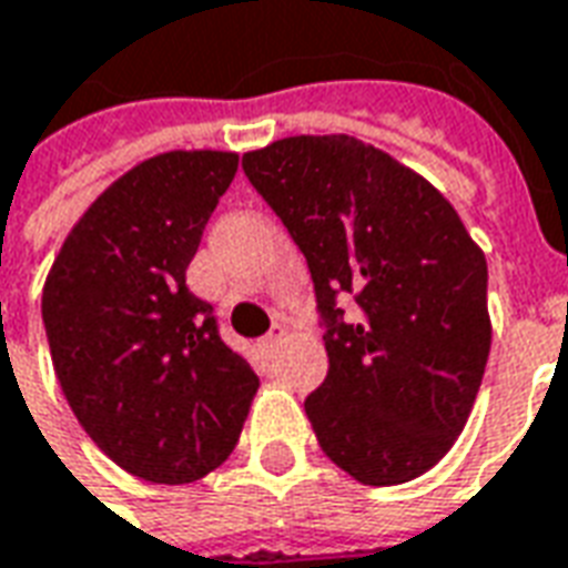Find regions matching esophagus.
Wrapping results in <instances>:
<instances>
[{
    "label": "esophagus",
    "mask_w": 568,
    "mask_h": 568,
    "mask_svg": "<svg viewBox=\"0 0 568 568\" xmlns=\"http://www.w3.org/2000/svg\"><path fill=\"white\" fill-rule=\"evenodd\" d=\"M284 335H287V333H284V326L275 324V326H272V333H268L266 338L260 342V345H263V351H272V347H278L281 342H284Z\"/></svg>",
    "instance_id": "obj_1"
}]
</instances>
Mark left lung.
<instances>
[{"instance_id":"obj_1","label":"left lung","mask_w":568,"mask_h":568,"mask_svg":"<svg viewBox=\"0 0 568 568\" xmlns=\"http://www.w3.org/2000/svg\"><path fill=\"white\" fill-rule=\"evenodd\" d=\"M242 169L312 268L329 372L305 415L321 450L369 487L429 471L490 354L484 251L424 175L354 135H290ZM335 295L358 302L357 322Z\"/></svg>"}]
</instances>
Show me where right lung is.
<instances>
[{
    "mask_svg": "<svg viewBox=\"0 0 568 568\" xmlns=\"http://www.w3.org/2000/svg\"><path fill=\"white\" fill-rule=\"evenodd\" d=\"M239 153L165 151L132 165L65 235L41 293L53 372L120 469L190 484L230 457L260 378L187 290Z\"/></svg>",
    "mask_w": 568,
    "mask_h": 568,
    "instance_id": "obj_1",
    "label": "right lung"
}]
</instances>
